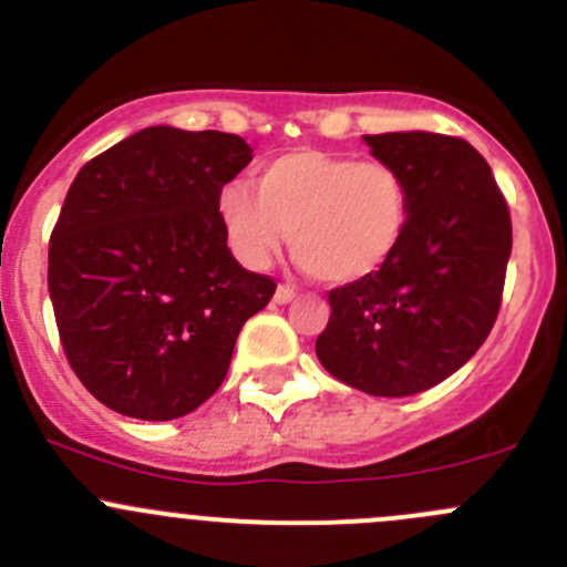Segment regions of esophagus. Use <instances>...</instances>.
Listing matches in <instances>:
<instances>
[{"label": "esophagus", "mask_w": 567, "mask_h": 567, "mask_svg": "<svg viewBox=\"0 0 567 567\" xmlns=\"http://www.w3.org/2000/svg\"><path fill=\"white\" fill-rule=\"evenodd\" d=\"M297 297V289L295 286H289V284H281L276 289V302H281V306H286V302H291Z\"/></svg>", "instance_id": "34e87169"}]
</instances>
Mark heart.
I'll return each mask as SVG.
<instances>
[{
  "mask_svg": "<svg viewBox=\"0 0 567 567\" xmlns=\"http://www.w3.org/2000/svg\"><path fill=\"white\" fill-rule=\"evenodd\" d=\"M217 215L245 265L265 267L289 237L308 276L350 286L383 272L396 256L411 226V189L383 159L295 148L261 167L256 189L226 184Z\"/></svg>",
  "mask_w": 567,
  "mask_h": 567,
  "instance_id": "obj_1",
  "label": "heart"
}]
</instances>
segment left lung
Returning <instances> with one entry per match:
<instances>
[{"instance_id": "1", "label": "left lung", "mask_w": 567, "mask_h": 567, "mask_svg": "<svg viewBox=\"0 0 567 567\" xmlns=\"http://www.w3.org/2000/svg\"><path fill=\"white\" fill-rule=\"evenodd\" d=\"M411 189V226L383 272L328 291L317 358L374 396H411L455 374L502 306L513 250L507 200L485 156L433 132L363 134Z\"/></svg>"}]
</instances>
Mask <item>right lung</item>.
I'll use <instances>...</instances> for the list:
<instances>
[{"label": "right lung", "mask_w": 567, "mask_h": 567, "mask_svg": "<svg viewBox=\"0 0 567 567\" xmlns=\"http://www.w3.org/2000/svg\"><path fill=\"white\" fill-rule=\"evenodd\" d=\"M239 134L148 126L93 156L49 239L65 358L115 413L167 422L226 380L276 281L239 265L217 195L254 159Z\"/></svg>", "instance_id": "1"}]
</instances>
